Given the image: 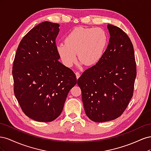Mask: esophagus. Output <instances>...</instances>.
Returning a JSON list of instances; mask_svg holds the SVG:
<instances>
[{"label":"esophagus","mask_w":151,"mask_h":151,"mask_svg":"<svg viewBox=\"0 0 151 151\" xmlns=\"http://www.w3.org/2000/svg\"><path fill=\"white\" fill-rule=\"evenodd\" d=\"M76 78H77V79H78L79 78V77L81 76L80 73H79V72H76Z\"/></svg>","instance_id":"34e87169"}]
</instances>
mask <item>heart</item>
<instances>
[{"label":"heart","mask_w":151,"mask_h":151,"mask_svg":"<svg viewBox=\"0 0 151 151\" xmlns=\"http://www.w3.org/2000/svg\"><path fill=\"white\" fill-rule=\"evenodd\" d=\"M108 45L106 32L99 28L78 27L72 29L64 39V44L57 46L63 64L72 67L77 62V53L82 64L94 65L102 58Z\"/></svg>","instance_id":"1"}]
</instances>
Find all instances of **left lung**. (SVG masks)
Here are the masks:
<instances>
[{"label": "left lung", "instance_id": "obj_1", "mask_svg": "<svg viewBox=\"0 0 151 151\" xmlns=\"http://www.w3.org/2000/svg\"><path fill=\"white\" fill-rule=\"evenodd\" d=\"M107 28L110 37L102 58L77 80L86 115L95 122L122 115L133 96L137 74L130 39L117 26Z\"/></svg>", "mask_w": 151, "mask_h": 151}]
</instances>
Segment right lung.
<instances>
[{"mask_svg": "<svg viewBox=\"0 0 151 151\" xmlns=\"http://www.w3.org/2000/svg\"><path fill=\"white\" fill-rule=\"evenodd\" d=\"M59 26L49 21L35 26L21 41L13 63L15 96L25 115L37 122L58 117L77 84L74 72L58 61Z\"/></svg>", "mask_w": 151, "mask_h": 151, "instance_id": "add662e5", "label": "right lung"}]
</instances>
